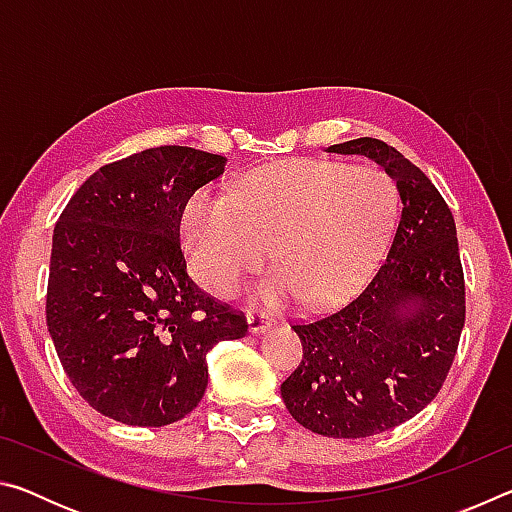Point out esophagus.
Returning <instances> with one entry per match:
<instances>
[{
	"instance_id": "obj_1",
	"label": "esophagus",
	"mask_w": 512,
	"mask_h": 512,
	"mask_svg": "<svg viewBox=\"0 0 512 512\" xmlns=\"http://www.w3.org/2000/svg\"><path fill=\"white\" fill-rule=\"evenodd\" d=\"M273 325V320L264 314H248V329L250 334H262Z\"/></svg>"
}]
</instances>
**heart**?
<instances>
[{"label":"heart","mask_w":512,"mask_h":512,"mask_svg":"<svg viewBox=\"0 0 512 512\" xmlns=\"http://www.w3.org/2000/svg\"><path fill=\"white\" fill-rule=\"evenodd\" d=\"M397 216L393 180L377 169L329 160H289L257 169L228 196L196 192L183 212V239L198 280L228 298L248 275L277 264L255 291L266 307L302 298L332 307L366 280Z\"/></svg>","instance_id":"heart-1"}]
</instances>
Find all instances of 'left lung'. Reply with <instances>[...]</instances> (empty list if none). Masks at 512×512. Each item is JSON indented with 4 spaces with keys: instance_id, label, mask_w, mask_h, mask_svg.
Here are the masks:
<instances>
[{
    "instance_id": "1",
    "label": "left lung",
    "mask_w": 512,
    "mask_h": 512,
    "mask_svg": "<svg viewBox=\"0 0 512 512\" xmlns=\"http://www.w3.org/2000/svg\"><path fill=\"white\" fill-rule=\"evenodd\" d=\"M325 151L384 167L402 214L368 287L336 314L293 325L305 357L280 391L305 429L366 438L411 420L438 395L465 325L463 266L445 198L400 151L372 137Z\"/></svg>"
}]
</instances>
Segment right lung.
Returning <instances> with one entry per match:
<instances>
[{"label":"right lung","instance_id":"right-lung-1","mask_svg":"<svg viewBox=\"0 0 512 512\" xmlns=\"http://www.w3.org/2000/svg\"><path fill=\"white\" fill-rule=\"evenodd\" d=\"M223 155L158 146L106 164L60 214L51 244L47 329L92 409L164 427L203 400L207 352L244 339V314L196 287L180 219Z\"/></svg>","mask_w":512,"mask_h":512}]
</instances>
